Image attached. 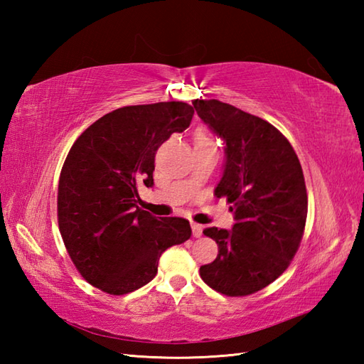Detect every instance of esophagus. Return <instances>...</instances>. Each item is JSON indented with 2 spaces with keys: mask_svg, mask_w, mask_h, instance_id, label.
<instances>
[{
  "mask_svg": "<svg viewBox=\"0 0 364 364\" xmlns=\"http://www.w3.org/2000/svg\"><path fill=\"white\" fill-rule=\"evenodd\" d=\"M192 235H194L196 237H200L203 235V228H202V225H198V223H192Z\"/></svg>",
  "mask_w": 364,
  "mask_h": 364,
  "instance_id": "obj_1",
  "label": "esophagus"
}]
</instances>
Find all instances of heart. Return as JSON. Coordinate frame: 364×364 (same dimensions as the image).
Listing matches in <instances>:
<instances>
[{"label":"heart","mask_w":364,"mask_h":364,"mask_svg":"<svg viewBox=\"0 0 364 364\" xmlns=\"http://www.w3.org/2000/svg\"><path fill=\"white\" fill-rule=\"evenodd\" d=\"M196 144H213V141L210 136L203 133V131H198V133L196 134Z\"/></svg>","instance_id":"1"}]
</instances>
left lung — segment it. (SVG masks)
Listing matches in <instances>:
<instances>
[{
  "instance_id": "obj_1",
  "label": "left lung",
  "mask_w": 364,
  "mask_h": 364,
  "mask_svg": "<svg viewBox=\"0 0 364 364\" xmlns=\"http://www.w3.org/2000/svg\"><path fill=\"white\" fill-rule=\"evenodd\" d=\"M192 105L225 142L214 196L227 197L235 215L231 230H203L219 255L200 267V277L225 296H249L277 280L299 249L308 213L304 172L288 139L269 122L219 100Z\"/></svg>"
}]
</instances>
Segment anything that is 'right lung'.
<instances>
[{
    "instance_id": "right-lung-1",
    "label": "right lung",
    "mask_w": 364,
    "mask_h": 364,
    "mask_svg": "<svg viewBox=\"0 0 364 364\" xmlns=\"http://www.w3.org/2000/svg\"><path fill=\"white\" fill-rule=\"evenodd\" d=\"M183 102L125 106L103 115L72 145L58 188L59 231L84 280L112 296L151 282L162 252L192 235L189 220L139 208L153 186L154 154L191 125Z\"/></svg>"
}]
</instances>
